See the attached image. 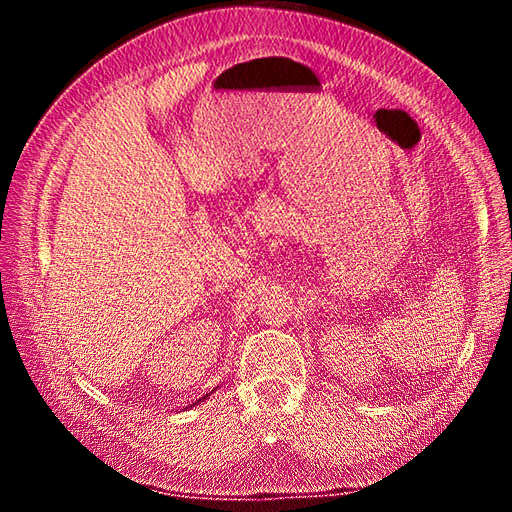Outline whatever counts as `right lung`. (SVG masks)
Masks as SVG:
<instances>
[{
  "label": "right lung",
  "instance_id": "add662e5",
  "mask_svg": "<svg viewBox=\"0 0 512 512\" xmlns=\"http://www.w3.org/2000/svg\"><path fill=\"white\" fill-rule=\"evenodd\" d=\"M204 398H208V393H206V395H204ZM197 402H200V400H197Z\"/></svg>",
  "mask_w": 512,
  "mask_h": 512
}]
</instances>
